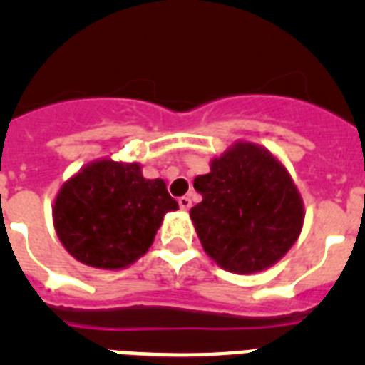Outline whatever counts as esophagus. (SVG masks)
<instances>
[{
    "label": "esophagus",
    "instance_id": "34e87169",
    "mask_svg": "<svg viewBox=\"0 0 365 365\" xmlns=\"http://www.w3.org/2000/svg\"><path fill=\"white\" fill-rule=\"evenodd\" d=\"M179 206H180V210L188 212L190 206H192V199H190L188 195H182V197H179Z\"/></svg>",
    "mask_w": 365,
    "mask_h": 365
}]
</instances>
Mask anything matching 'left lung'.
I'll use <instances>...</instances> for the list:
<instances>
[{"label": "left lung", "mask_w": 365, "mask_h": 365, "mask_svg": "<svg viewBox=\"0 0 365 365\" xmlns=\"http://www.w3.org/2000/svg\"><path fill=\"white\" fill-rule=\"evenodd\" d=\"M193 188L202 201L190 217L205 252L221 269L252 274L278 263L303 227V201L291 173L267 148L237 140L210 160Z\"/></svg>", "instance_id": "left-lung-1"}]
</instances>
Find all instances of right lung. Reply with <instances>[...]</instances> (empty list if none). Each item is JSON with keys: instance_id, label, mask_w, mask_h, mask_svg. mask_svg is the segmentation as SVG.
I'll list each match as a JSON object with an SVG mask.
<instances>
[{"instance_id": "obj_1", "label": "right lung", "mask_w": 365, "mask_h": 365, "mask_svg": "<svg viewBox=\"0 0 365 365\" xmlns=\"http://www.w3.org/2000/svg\"><path fill=\"white\" fill-rule=\"evenodd\" d=\"M177 208L166 182L144 179L138 163L98 159L63 182L53 222L74 259L118 270L148 252L164 215Z\"/></svg>"}]
</instances>
